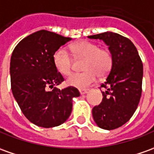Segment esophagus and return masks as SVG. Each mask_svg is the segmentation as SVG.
<instances>
[{
  "label": "esophagus",
  "mask_w": 154,
  "mask_h": 154,
  "mask_svg": "<svg viewBox=\"0 0 154 154\" xmlns=\"http://www.w3.org/2000/svg\"><path fill=\"white\" fill-rule=\"evenodd\" d=\"M88 92L87 89H80L79 90V93H80V95H85V94H86Z\"/></svg>",
  "instance_id": "esophagus-1"
}]
</instances>
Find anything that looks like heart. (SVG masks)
Returning a JSON list of instances; mask_svg holds the SVG:
<instances>
[{
    "mask_svg": "<svg viewBox=\"0 0 154 154\" xmlns=\"http://www.w3.org/2000/svg\"><path fill=\"white\" fill-rule=\"evenodd\" d=\"M75 57L83 63L84 72L75 73L67 79V84L78 89L86 88L95 82L98 75L104 77L110 72L112 66V55L106 48H100L95 43L80 41L71 46ZM53 61L57 71L63 75H69L73 60L68 51L59 48L53 55Z\"/></svg>",
    "mask_w": 154,
    "mask_h": 154,
    "instance_id": "obj_1",
    "label": "heart"
}]
</instances>
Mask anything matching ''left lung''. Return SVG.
<instances>
[{"label": "left lung", "mask_w": 154, "mask_h": 154, "mask_svg": "<svg viewBox=\"0 0 154 154\" xmlns=\"http://www.w3.org/2000/svg\"><path fill=\"white\" fill-rule=\"evenodd\" d=\"M103 40L112 55V66L101 85L103 99L92 109L99 128L113 130L128 122L137 110L142 95L143 66L135 45L118 33L106 32L88 36Z\"/></svg>", "instance_id": "8db88e82"}]
</instances>
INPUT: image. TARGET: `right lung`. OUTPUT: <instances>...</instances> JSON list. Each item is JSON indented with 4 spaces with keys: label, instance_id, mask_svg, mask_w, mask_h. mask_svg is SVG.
Listing matches in <instances>:
<instances>
[{
    "label": "right lung",
    "instance_id": "right-lung-1",
    "mask_svg": "<svg viewBox=\"0 0 154 154\" xmlns=\"http://www.w3.org/2000/svg\"><path fill=\"white\" fill-rule=\"evenodd\" d=\"M70 38L40 30L23 38L11 57V91L22 113L41 128L59 126L71 114L73 98L79 96L75 87H54L63 81L53 61L57 49ZM54 88L52 91L48 88Z\"/></svg>",
    "mask_w": 154,
    "mask_h": 154
}]
</instances>
